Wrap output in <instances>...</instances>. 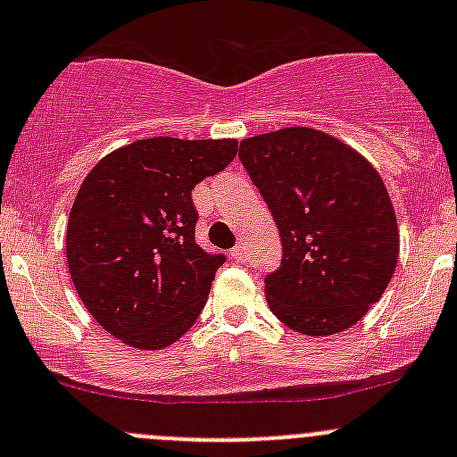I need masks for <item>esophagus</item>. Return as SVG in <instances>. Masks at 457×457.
Instances as JSON below:
<instances>
[{
    "label": "esophagus",
    "instance_id": "34e87169",
    "mask_svg": "<svg viewBox=\"0 0 457 457\" xmlns=\"http://www.w3.org/2000/svg\"><path fill=\"white\" fill-rule=\"evenodd\" d=\"M232 258H234V261H238V262H245L247 261V250H245V245H243V243H238V245L234 247Z\"/></svg>",
    "mask_w": 457,
    "mask_h": 457
}]
</instances>
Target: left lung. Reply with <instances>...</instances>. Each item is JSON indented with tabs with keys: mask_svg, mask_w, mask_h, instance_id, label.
<instances>
[{
	"mask_svg": "<svg viewBox=\"0 0 457 457\" xmlns=\"http://www.w3.org/2000/svg\"><path fill=\"white\" fill-rule=\"evenodd\" d=\"M283 262L265 278L271 314L305 336H334L380 301L398 265L389 192L370 161L327 132L283 128L241 141Z\"/></svg>",
	"mask_w": 457,
	"mask_h": 457,
	"instance_id": "8db88e82",
	"label": "left lung"
}]
</instances>
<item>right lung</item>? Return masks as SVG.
<instances>
[{
	"label": "right lung",
	"instance_id": "obj_1",
	"mask_svg": "<svg viewBox=\"0 0 457 457\" xmlns=\"http://www.w3.org/2000/svg\"><path fill=\"white\" fill-rule=\"evenodd\" d=\"M237 150V139H141L105 154L81 183L68 270L86 310L123 345L170 347L205 307L225 256L196 245L192 190Z\"/></svg>",
	"mask_w": 457,
	"mask_h": 457
}]
</instances>
